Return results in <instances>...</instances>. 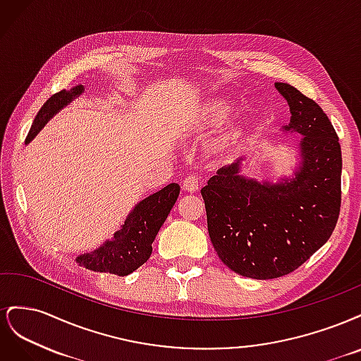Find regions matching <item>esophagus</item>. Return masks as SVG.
<instances>
[{"mask_svg": "<svg viewBox=\"0 0 361 361\" xmlns=\"http://www.w3.org/2000/svg\"><path fill=\"white\" fill-rule=\"evenodd\" d=\"M199 183H200V179H199L197 174H188V176L185 178L183 182H182L183 190L188 191V192H194L195 190H197Z\"/></svg>", "mask_w": 361, "mask_h": 361, "instance_id": "1", "label": "esophagus"}]
</instances>
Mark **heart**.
Instances as JSON below:
<instances>
[{
	"mask_svg": "<svg viewBox=\"0 0 361 361\" xmlns=\"http://www.w3.org/2000/svg\"><path fill=\"white\" fill-rule=\"evenodd\" d=\"M228 111H231V105H228V102L215 101L206 106L203 116L206 122H209L212 125H220L227 118Z\"/></svg>",
	"mask_w": 361,
	"mask_h": 361,
	"instance_id": "heart-1",
	"label": "heart"
}]
</instances>
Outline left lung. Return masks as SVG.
Listing matches in <instances>:
<instances>
[{"instance_id":"8db88e82","label":"left lung","mask_w":361,"mask_h":361,"mask_svg":"<svg viewBox=\"0 0 361 361\" xmlns=\"http://www.w3.org/2000/svg\"><path fill=\"white\" fill-rule=\"evenodd\" d=\"M290 122L304 138L301 166L290 180L239 176V162L216 171L202 188L207 232L218 257L236 274L268 280L300 268L331 236L342 190V152L322 108L286 82H276Z\"/></svg>"}]
</instances>
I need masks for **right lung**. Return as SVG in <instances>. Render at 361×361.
I'll return each instance as SVG.
<instances>
[{
	"label": "right lung",
	"instance_id": "right-lung-1",
	"mask_svg": "<svg viewBox=\"0 0 361 361\" xmlns=\"http://www.w3.org/2000/svg\"><path fill=\"white\" fill-rule=\"evenodd\" d=\"M82 90V85H76L71 92L61 90L52 94L37 113L25 143H30L43 125L64 105H68L75 96L81 94ZM179 190L178 183H170L161 191L141 200L126 218L123 227L114 233L113 241H106L92 253L78 256L76 262L87 269L110 272V274L122 277L140 268L149 260L152 255V243L169 216L171 207L176 203Z\"/></svg>",
	"mask_w": 361,
	"mask_h": 361
}]
</instances>
